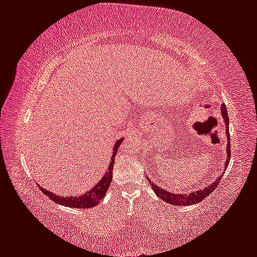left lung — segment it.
<instances>
[{
    "label": "left lung",
    "instance_id": "1",
    "mask_svg": "<svg viewBox=\"0 0 257 257\" xmlns=\"http://www.w3.org/2000/svg\"><path fill=\"white\" fill-rule=\"evenodd\" d=\"M221 116L224 118L225 124H226V136H227V159H226V164H225V170L228 166L229 159H231V144H229V130H228V114H227V109L226 106L221 105ZM223 178V175H220V178H218L216 181H213L211 185L206 186L203 190H197V191H191L189 194H173L170 193V191L165 190L162 187L157 186V183L150 182L151 188L155 191L156 195L158 197H160V200L165 201L167 203H170L172 205H191V204H197L200 203L202 200H204L206 196H209L210 193H212L214 188H217V186L220 183V179Z\"/></svg>",
    "mask_w": 257,
    "mask_h": 257
}]
</instances>
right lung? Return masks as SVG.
<instances>
[{"label": "right lung", "instance_id": "add662e5", "mask_svg": "<svg viewBox=\"0 0 257 257\" xmlns=\"http://www.w3.org/2000/svg\"><path fill=\"white\" fill-rule=\"evenodd\" d=\"M123 142V139H120L115 142L113 148V155H112V159H110L109 165H108V170L105 173L104 177L100 179L97 185L92 187L90 190H87L86 193H84L80 195V196H62V195H56L52 191H49L45 188H41L40 190L43 191L45 195H47L48 197H51L52 201L56 202L57 204L60 205H64V206H70V208H75V209H90V208H94L95 205H98L100 201L104 198V196L107 193V190L109 188L110 182H112V178H113V165L114 162H115V155L120 148V144Z\"/></svg>", "mask_w": 257, "mask_h": 257}]
</instances>
